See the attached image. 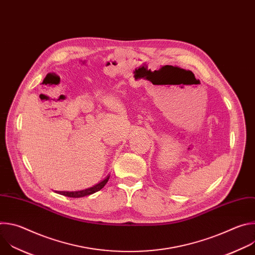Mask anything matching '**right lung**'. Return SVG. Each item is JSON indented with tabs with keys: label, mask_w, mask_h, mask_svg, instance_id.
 <instances>
[{
	"label": "right lung",
	"mask_w": 255,
	"mask_h": 255,
	"mask_svg": "<svg viewBox=\"0 0 255 255\" xmlns=\"http://www.w3.org/2000/svg\"><path fill=\"white\" fill-rule=\"evenodd\" d=\"M109 177H110V176H107L104 180L101 181V183L97 184L96 186H94L92 188H89V189H86V190H83V191H78V192H57V194H60L62 196L69 197V198H82V197H85V196H89V195H92V194L102 190L105 187V185L108 183Z\"/></svg>",
	"instance_id": "1"
}]
</instances>
